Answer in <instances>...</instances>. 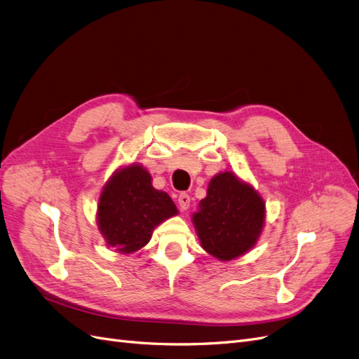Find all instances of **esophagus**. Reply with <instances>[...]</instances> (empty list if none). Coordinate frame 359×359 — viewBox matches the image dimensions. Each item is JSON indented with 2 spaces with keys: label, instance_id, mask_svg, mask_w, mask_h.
I'll use <instances>...</instances> for the list:
<instances>
[{
  "label": "esophagus",
  "instance_id": "esophagus-1",
  "mask_svg": "<svg viewBox=\"0 0 359 359\" xmlns=\"http://www.w3.org/2000/svg\"><path fill=\"white\" fill-rule=\"evenodd\" d=\"M190 196L187 193H181L178 196V205H180V210L181 211H186L189 206H190Z\"/></svg>",
  "mask_w": 359,
  "mask_h": 359
}]
</instances>
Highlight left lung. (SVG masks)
Here are the masks:
<instances>
[{"label": "left lung", "instance_id": "1", "mask_svg": "<svg viewBox=\"0 0 359 359\" xmlns=\"http://www.w3.org/2000/svg\"><path fill=\"white\" fill-rule=\"evenodd\" d=\"M191 219L202 248L226 262L257 243L265 224V202L235 173L222 172L210 181Z\"/></svg>", "mask_w": 359, "mask_h": 359}]
</instances>
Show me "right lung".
Here are the masks:
<instances>
[{
    "instance_id": "obj_1",
    "label": "right lung",
    "mask_w": 359,
    "mask_h": 359,
    "mask_svg": "<svg viewBox=\"0 0 359 359\" xmlns=\"http://www.w3.org/2000/svg\"><path fill=\"white\" fill-rule=\"evenodd\" d=\"M177 214L169 194L153 187L149 172L132 163L104 184L97 205V224L107 245L130 255L149 243L156 226Z\"/></svg>"
}]
</instances>
